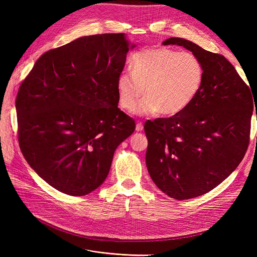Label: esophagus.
I'll list each match as a JSON object with an SVG mask.
<instances>
[{"mask_svg":"<svg viewBox=\"0 0 257 257\" xmlns=\"http://www.w3.org/2000/svg\"><path fill=\"white\" fill-rule=\"evenodd\" d=\"M143 130H144L143 122H137V124H136V131L137 132H142Z\"/></svg>","mask_w":257,"mask_h":257,"instance_id":"1","label":"esophagus"}]
</instances>
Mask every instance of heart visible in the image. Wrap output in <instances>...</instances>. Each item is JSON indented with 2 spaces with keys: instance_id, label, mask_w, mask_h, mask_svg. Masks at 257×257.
<instances>
[{
  "instance_id": "1",
  "label": "heart",
  "mask_w": 257,
  "mask_h": 257,
  "mask_svg": "<svg viewBox=\"0 0 257 257\" xmlns=\"http://www.w3.org/2000/svg\"><path fill=\"white\" fill-rule=\"evenodd\" d=\"M132 72L123 71L116 80L119 104L124 110L135 109L141 114L160 111L173 115L184 110L201 89L204 66L188 51L170 48H149L136 52L132 59Z\"/></svg>"
}]
</instances>
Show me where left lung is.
I'll return each mask as SVG.
<instances>
[{
	"label": "left lung",
	"mask_w": 257,
	"mask_h": 257,
	"mask_svg": "<svg viewBox=\"0 0 257 257\" xmlns=\"http://www.w3.org/2000/svg\"><path fill=\"white\" fill-rule=\"evenodd\" d=\"M163 45L191 50L205 72L198 95L184 110L148 120L144 126L150 177L166 195L183 200L216 188L242 161L250 143L255 99L222 54L178 37Z\"/></svg>",
	"instance_id": "left-lung-1"
}]
</instances>
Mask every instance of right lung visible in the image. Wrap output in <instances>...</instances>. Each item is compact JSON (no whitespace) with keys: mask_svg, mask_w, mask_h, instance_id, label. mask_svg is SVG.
<instances>
[{"mask_svg":"<svg viewBox=\"0 0 257 257\" xmlns=\"http://www.w3.org/2000/svg\"><path fill=\"white\" fill-rule=\"evenodd\" d=\"M127 51L123 33L83 36L45 52L20 84V150L62 193L82 196L97 189L115 149L134 133L116 89Z\"/></svg>","mask_w":257,"mask_h":257,"instance_id":"add662e5","label":"right lung"}]
</instances>
